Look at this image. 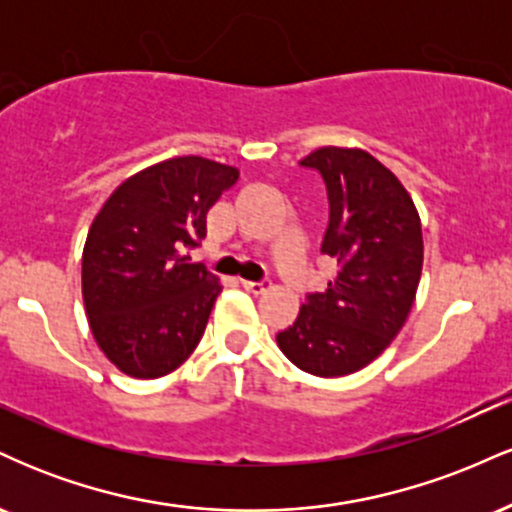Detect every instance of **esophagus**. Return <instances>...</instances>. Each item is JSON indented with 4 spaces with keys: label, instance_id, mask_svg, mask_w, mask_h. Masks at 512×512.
<instances>
[{
    "label": "esophagus",
    "instance_id": "34e87169",
    "mask_svg": "<svg viewBox=\"0 0 512 512\" xmlns=\"http://www.w3.org/2000/svg\"><path fill=\"white\" fill-rule=\"evenodd\" d=\"M240 286H243L245 291L255 293V296H262V293H267L272 289V284L269 281H240Z\"/></svg>",
    "mask_w": 512,
    "mask_h": 512
}]
</instances>
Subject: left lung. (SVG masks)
<instances>
[{
  "label": "left lung",
  "mask_w": 512,
  "mask_h": 512,
  "mask_svg": "<svg viewBox=\"0 0 512 512\" xmlns=\"http://www.w3.org/2000/svg\"><path fill=\"white\" fill-rule=\"evenodd\" d=\"M301 166L325 180L320 250L337 276L325 293H308L276 344L305 373L339 378L375 361L407 322L424 264L421 221L402 182L368 151L322 146Z\"/></svg>",
  "instance_id": "left-lung-1"
}]
</instances>
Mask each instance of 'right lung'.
<instances>
[{"label": "right lung", "instance_id": "add662e5", "mask_svg": "<svg viewBox=\"0 0 512 512\" xmlns=\"http://www.w3.org/2000/svg\"><path fill=\"white\" fill-rule=\"evenodd\" d=\"M238 170L178 156L132 175L88 228L81 293L103 354L132 378H161L195 351L221 293L185 250L207 236V211Z\"/></svg>", "mask_w": 512, "mask_h": 512}]
</instances>
